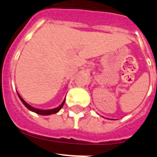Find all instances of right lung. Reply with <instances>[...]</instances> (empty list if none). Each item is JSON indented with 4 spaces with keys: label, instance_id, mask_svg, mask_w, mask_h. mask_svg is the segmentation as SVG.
Wrapping results in <instances>:
<instances>
[{
    "label": "right lung",
    "instance_id": "right-lung-1",
    "mask_svg": "<svg viewBox=\"0 0 157 157\" xmlns=\"http://www.w3.org/2000/svg\"><path fill=\"white\" fill-rule=\"evenodd\" d=\"M18 96H19V99L21 100V101L23 102V105H25V106L27 107V109H29V110L32 111V112H35V113H37V114H39V115H42V116H48V115H52V114H54V113H56L57 112H59L60 109H62V107L63 106V104H64V101L62 102V104L60 105H59V107H57V108H56V109H49V110H41V109H35V108H34V107H31L30 105H29L26 102V101H24V100L23 99V98L20 97V96L18 94Z\"/></svg>",
    "mask_w": 157,
    "mask_h": 157
}]
</instances>
